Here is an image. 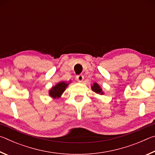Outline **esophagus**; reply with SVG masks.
Wrapping results in <instances>:
<instances>
[{
    "label": "esophagus",
    "instance_id": "obj_1",
    "mask_svg": "<svg viewBox=\"0 0 155 155\" xmlns=\"http://www.w3.org/2000/svg\"><path fill=\"white\" fill-rule=\"evenodd\" d=\"M83 78H84V77H83V75H81V74L77 75V77H76V79H77V81H78V82H82L83 80Z\"/></svg>",
    "mask_w": 155,
    "mask_h": 155
}]
</instances>
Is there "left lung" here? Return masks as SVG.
Wrapping results in <instances>:
<instances>
[{
	"instance_id": "1",
	"label": "left lung",
	"mask_w": 155,
	"mask_h": 155,
	"mask_svg": "<svg viewBox=\"0 0 155 155\" xmlns=\"http://www.w3.org/2000/svg\"><path fill=\"white\" fill-rule=\"evenodd\" d=\"M91 90H92L94 91V92H96V94H102V95H103V94H104L103 90H102L101 87H100V85L96 83H94L93 84V85L91 86Z\"/></svg>"
}]
</instances>
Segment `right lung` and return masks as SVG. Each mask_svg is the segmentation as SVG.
<instances>
[{
  "instance_id": "add662e5",
  "label": "right lung",
  "mask_w": 155,
  "mask_h": 155,
  "mask_svg": "<svg viewBox=\"0 0 155 155\" xmlns=\"http://www.w3.org/2000/svg\"><path fill=\"white\" fill-rule=\"evenodd\" d=\"M69 83H67L66 82H59L57 83L56 85L52 87L49 91V95L51 96L52 98H59L61 97L62 94L64 92L65 88L68 87Z\"/></svg>"
}]
</instances>
